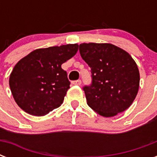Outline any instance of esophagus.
<instances>
[{
	"instance_id": "34e87169",
	"label": "esophagus",
	"mask_w": 157,
	"mask_h": 157,
	"mask_svg": "<svg viewBox=\"0 0 157 157\" xmlns=\"http://www.w3.org/2000/svg\"><path fill=\"white\" fill-rule=\"evenodd\" d=\"M71 84L72 85H75V86H80L81 84V80H76V81H71Z\"/></svg>"
}]
</instances>
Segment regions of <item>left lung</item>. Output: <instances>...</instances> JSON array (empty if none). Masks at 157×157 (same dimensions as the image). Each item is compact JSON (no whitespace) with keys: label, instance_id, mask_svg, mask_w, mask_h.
Returning <instances> with one entry per match:
<instances>
[{"label":"left lung","instance_id":"1","mask_svg":"<svg viewBox=\"0 0 157 157\" xmlns=\"http://www.w3.org/2000/svg\"><path fill=\"white\" fill-rule=\"evenodd\" d=\"M79 50L91 69V84L83 87L89 107L105 117L129 108L138 94L140 80L132 57L107 43H83Z\"/></svg>","mask_w":157,"mask_h":157}]
</instances>
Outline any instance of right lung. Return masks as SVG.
<instances>
[{"mask_svg": "<svg viewBox=\"0 0 157 157\" xmlns=\"http://www.w3.org/2000/svg\"><path fill=\"white\" fill-rule=\"evenodd\" d=\"M77 50V44L38 49L18 61L9 81L18 107L37 117L59 107L70 88L67 71L61 65Z\"/></svg>", "mask_w": 157, "mask_h": 157, "instance_id": "add662e5", "label": "right lung"}]
</instances>
